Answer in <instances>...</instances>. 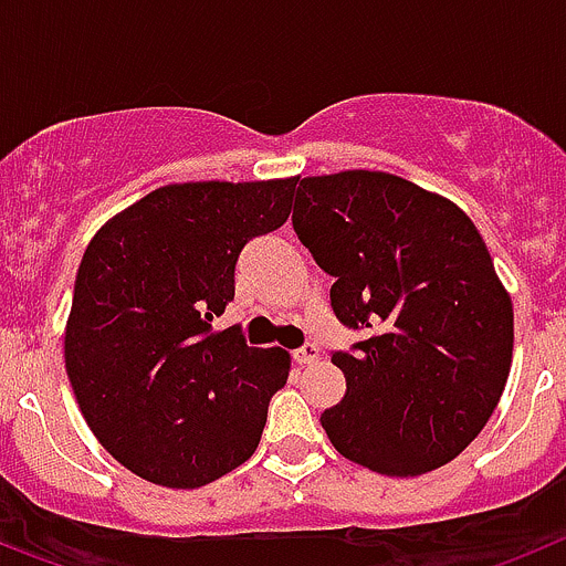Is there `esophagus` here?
Instances as JSON below:
<instances>
[{"instance_id":"obj_1","label":"esophagus","mask_w":566,"mask_h":566,"mask_svg":"<svg viewBox=\"0 0 566 566\" xmlns=\"http://www.w3.org/2000/svg\"><path fill=\"white\" fill-rule=\"evenodd\" d=\"M317 357H319V352H317V348H314V345H303V348L292 352V359L297 365H312Z\"/></svg>"}]
</instances>
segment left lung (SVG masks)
<instances>
[{
	"instance_id": "1",
	"label": "left lung",
	"mask_w": 566,
	"mask_h": 566,
	"mask_svg": "<svg viewBox=\"0 0 566 566\" xmlns=\"http://www.w3.org/2000/svg\"><path fill=\"white\" fill-rule=\"evenodd\" d=\"M300 243L334 277L332 308L363 332L334 352L345 397L319 422L345 459L385 476L442 468L496 411L513 303L482 234L448 198L388 172L297 181Z\"/></svg>"
}]
</instances>
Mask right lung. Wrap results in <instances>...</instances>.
<instances>
[{"mask_svg": "<svg viewBox=\"0 0 566 566\" xmlns=\"http://www.w3.org/2000/svg\"><path fill=\"white\" fill-rule=\"evenodd\" d=\"M297 178L169 184L90 240L64 365L90 431L135 476L203 488L254 453L292 359L214 332L234 263L286 223Z\"/></svg>", "mask_w": 566, "mask_h": 566, "instance_id": "right-lung-1", "label": "right lung"}]
</instances>
